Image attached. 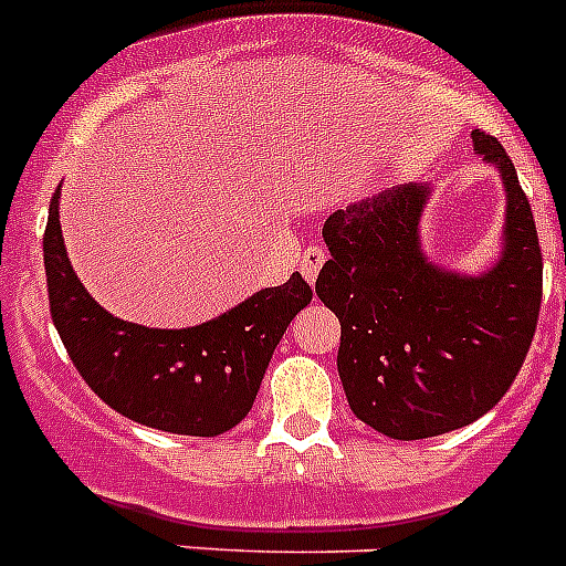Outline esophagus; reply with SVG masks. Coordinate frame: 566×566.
Segmentation results:
<instances>
[{
  "label": "esophagus",
  "mask_w": 566,
  "mask_h": 566,
  "mask_svg": "<svg viewBox=\"0 0 566 566\" xmlns=\"http://www.w3.org/2000/svg\"><path fill=\"white\" fill-rule=\"evenodd\" d=\"M323 263H326V249L323 247L303 249V254H300V274H303L308 283H314L319 274V269H323Z\"/></svg>",
  "instance_id": "1"
}]
</instances>
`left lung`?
<instances>
[{
	"instance_id": "left-lung-1",
	"label": "left lung",
	"mask_w": 566,
	"mask_h": 566,
	"mask_svg": "<svg viewBox=\"0 0 566 566\" xmlns=\"http://www.w3.org/2000/svg\"><path fill=\"white\" fill-rule=\"evenodd\" d=\"M473 149L507 192L502 254L459 274L424 258L419 221L431 187L402 184L328 214L332 252L317 297L337 314V371L354 417L391 439H428L476 422L507 394L536 334L542 249L530 201L502 144Z\"/></svg>"
}]
</instances>
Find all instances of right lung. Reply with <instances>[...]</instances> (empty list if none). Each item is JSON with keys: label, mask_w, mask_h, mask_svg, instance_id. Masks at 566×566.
Wrapping results in <instances>:
<instances>
[{"label": "right lung", "mask_w": 566, "mask_h": 566, "mask_svg": "<svg viewBox=\"0 0 566 566\" xmlns=\"http://www.w3.org/2000/svg\"><path fill=\"white\" fill-rule=\"evenodd\" d=\"M44 272L50 317L84 382L122 417L181 437H218L252 411L283 332L312 303V286L294 272L201 326L147 328L113 317L70 266L59 189L44 229Z\"/></svg>", "instance_id": "1"}]
</instances>
